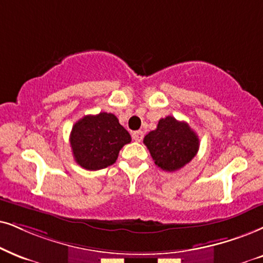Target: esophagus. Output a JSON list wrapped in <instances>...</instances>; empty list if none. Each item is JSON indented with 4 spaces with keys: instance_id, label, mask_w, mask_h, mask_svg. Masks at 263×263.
<instances>
[{
    "instance_id": "esophagus-1",
    "label": "esophagus",
    "mask_w": 263,
    "mask_h": 263,
    "mask_svg": "<svg viewBox=\"0 0 263 263\" xmlns=\"http://www.w3.org/2000/svg\"><path fill=\"white\" fill-rule=\"evenodd\" d=\"M143 137H144V134H143V131H141V129H139V131H135L134 134H132V138H134L136 142H141Z\"/></svg>"
}]
</instances>
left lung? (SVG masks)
I'll use <instances>...</instances> for the list:
<instances>
[{"label": "left lung", "mask_w": 263, "mask_h": 263, "mask_svg": "<svg viewBox=\"0 0 263 263\" xmlns=\"http://www.w3.org/2000/svg\"><path fill=\"white\" fill-rule=\"evenodd\" d=\"M155 165L161 170L174 172L182 168L197 155L199 138L184 121L174 116L160 119L154 131L143 139Z\"/></svg>", "instance_id": "left-lung-1"}]
</instances>
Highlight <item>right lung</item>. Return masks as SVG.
Masks as SVG:
<instances>
[{"label":"right lung","mask_w":263,"mask_h":263,"mask_svg":"<svg viewBox=\"0 0 263 263\" xmlns=\"http://www.w3.org/2000/svg\"><path fill=\"white\" fill-rule=\"evenodd\" d=\"M131 136L110 112L86 115L72 126L70 145L75 161L89 171L114 164Z\"/></svg>","instance_id":"right-lung-1"}]
</instances>
